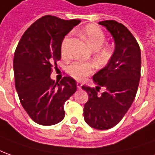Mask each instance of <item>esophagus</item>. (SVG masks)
<instances>
[{
	"label": "esophagus",
	"instance_id": "1",
	"mask_svg": "<svg viewBox=\"0 0 155 155\" xmlns=\"http://www.w3.org/2000/svg\"><path fill=\"white\" fill-rule=\"evenodd\" d=\"M77 88H78V89L82 88V84L80 82H77Z\"/></svg>",
	"mask_w": 155,
	"mask_h": 155
}]
</instances>
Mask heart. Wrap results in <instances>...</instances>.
I'll list each match as a JSON object with an SVG mask.
<instances>
[{
    "label": "heart",
    "instance_id": "heart-1",
    "mask_svg": "<svg viewBox=\"0 0 155 155\" xmlns=\"http://www.w3.org/2000/svg\"><path fill=\"white\" fill-rule=\"evenodd\" d=\"M82 35L92 49L98 51V53L100 56L105 57L108 55V48L102 47V45L104 44L105 39V35L99 27L95 25H88L83 29ZM69 39H70V35H67L61 43V51L63 56H67V45L69 42ZM94 70V64L90 62H84V61H75L71 63L67 68L68 73L72 78L78 80L84 79L85 77L90 75Z\"/></svg>",
    "mask_w": 155,
    "mask_h": 155
}]
</instances>
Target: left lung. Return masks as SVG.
Wrapping results in <instances>:
<instances>
[{"mask_svg": "<svg viewBox=\"0 0 155 155\" xmlns=\"http://www.w3.org/2000/svg\"><path fill=\"white\" fill-rule=\"evenodd\" d=\"M112 35L115 51L107 65L93 76L94 88L83 86L89 99L84 104L86 123L93 128L107 130L123 118L135 99L141 71L140 47L132 33L115 20L99 22ZM100 87L105 91L101 95Z\"/></svg>", "mask_w": 155, "mask_h": 155, "instance_id": "1", "label": "left lung"}]
</instances>
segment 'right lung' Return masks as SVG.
I'll use <instances>...</instances> for the list:
<instances>
[{"label":"right lung","mask_w":155,"mask_h":155,"mask_svg":"<svg viewBox=\"0 0 155 155\" xmlns=\"http://www.w3.org/2000/svg\"><path fill=\"white\" fill-rule=\"evenodd\" d=\"M80 22L44 16L25 31L17 46L13 59L16 90L22 107L38 124L51 126L63 120L64 104L77 90L72 78L64 77L57 84L51 74L61 57L65 36Z\"/></svg>","instance_id":"1"}]
</instances>
